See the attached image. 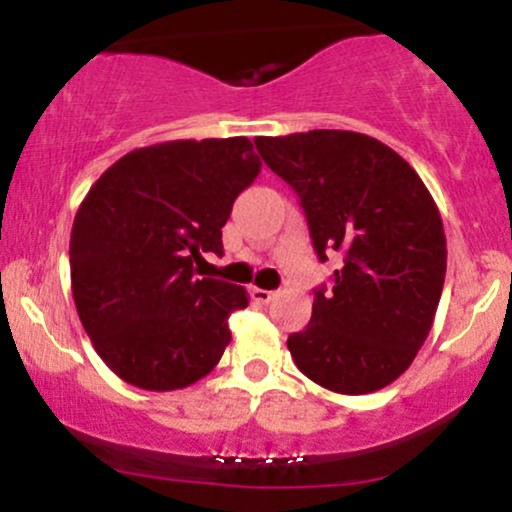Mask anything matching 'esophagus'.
<instances>
[{"label": "esophagus", "mask_w": 512, "mask_h": 512, "mask_svg": "<svg viewBox=\"0 0 512 512\" xmlns=\"http://www.w3.org/2000/svg\"><path fill=\"white\" fill-rule=\"evenodd\" d=\"M252 298H255L257 303H269L276 298V291H267V289H252Z\"/></svg>", "instance_id": "obj_1"}]
</instances>
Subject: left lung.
Wrapping results in <instances>:
<instances>
[{"label":"left lung","mask_w":512,"mask_h":512,"mask_svg":"<svg viewBox=\"0 0 512 512\" xmlns=\"http://www.w3.org/2000/svg\"><path fill=\"white\" fill-rule=\"evenodd\" d=\"M255 144L301 199L320 262L342 252L332 289H315L308 327L286 342L293 361L332 392L383 390L424 346L443 293L448 248L431 192L368 134L313 129Z\"/></svg>","instance_id":"left-lung-1"}]
</instances>
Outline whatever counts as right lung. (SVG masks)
<instances>
[{
    "mask_svg": "<svg viewBox=\"0 0 512 512\" xmlns=\"http://www.w3.org/2000/svg\"><path fill=\"white\" fill-rule=\"evenodd\" d=\"M260 168L245 137L178 139L129 151L88 190L69 238L72 293L98 356L125 383L180 390L221 361L228 317L248 308V293L199 279L195 264L221 255V228Z\"/></svg>",
    "mask_w": 512,
    "mask_h": 512,
    "instance_id": "right-lung-1",
    "label": "right lung"
}]
</instances>
